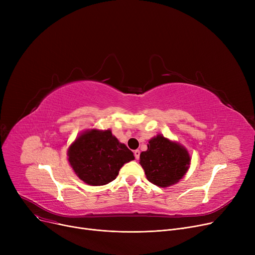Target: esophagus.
Here are the masks:
<instances>
[{"label":"esophagus","instance_id":"obj_1","mask_svg":"<svg viewBox=\"0 0 255 255\" xmlns=\"http://www.w3.org/2000/svg\"><path fill=\"white\" fill-rule=\"evenodd\" d=\"M139 155H140V151H139V150H135V151H134V157H135V159H138V158H139Z\"/></svg>","mask_w":255,"mask_h":255}]
</instances>
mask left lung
Here are the masks:
<instances>
[{
    "label": "left lung",
    "mask_w": 255,
    "mask_h": 255,
    "mask_svg": "<svg viewBox=\"0 0 255 255\" xmlns=\"http://www.w3.org/2000/svg\"><path fill=\"white\" fill-rule=\"evenodd\" d=\"M139 158L146 179L159 187L179 182L190 164V157L186 149L162 135L152 138L148 150L141 152Z\"/></svg>",
    "instance_id": "1"
}]
</instances>
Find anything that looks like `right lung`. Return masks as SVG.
Instances as JSON below:
<instances>
[{"label":"right lung","mask_w":255,"mask_h":255,"mask_svg":"<svg viewBox=\"0 0 255 255\" xmlns=\"http://www.w3.org/2000/svg\"><path fill=\"white\" fill-rule=\"evenodd\" d=\"M70 165L80 180L92 186L114 181L120 168L134 159L132 151L112 134L111 130L83 133L68 151Z\"/></svg>","instance_id":"add662e5"}]
</instances>
